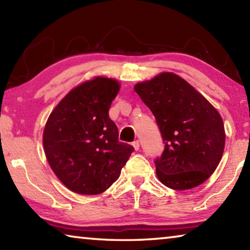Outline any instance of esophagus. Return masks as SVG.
I'll use <instances>...</instances> for the list:
<instances>
[{
	"instance_id": "esophagus-1",
	"label": "esophagus",
	"mask_w": 250,
	"mask_h": 250,
	"mask_svg": "<svg viewBox=\"0 0 250 250\" xmlns=\"http://www.w3.org/2000/svg\"><path fill=\"white\" fill-rule=\"evenodd\" d=\"M132 146H133L135 151H138L139 149H140V143H139V141H134V142L132 143Z\"/></svg>"
}]
</instances>
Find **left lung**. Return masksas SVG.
I'll list each match as a JSON object with an SVG mask.
<instances>
[{"instance_id":"left-lung-1","label":"left lung","mask_w":250,"mask_h":250,"mask_svg":"<svg viewBox=\"0 0 250 250\" xmlns=\"http://www.w3.org/2000/svg\"><path fill=\"white\" fill-rule=\"evenodd\" d=\"M134 90L153 113L166 143L155 160L156 176L172 189H189L208 179L221 162L225 128L221 115L179 75L163 71Z\"/></svg>"}]
</instances>
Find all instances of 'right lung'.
<instances>
[{
    "label": "right lung",
    "mask_w": 250,
    "mask_h": 250,
    "mask_svg": "<svg viewBox=\"0 0 250 250\" xmlns=\"http://www.w3.org/2000/svg\"><path fill=\"white\" fill-rule=\"evenodd\" d=\"M119 90L118 80L96 76L73 88L50 112L43 133L45 155L71 192L104 193L134 150L118 140V128L109 118Z\"/></svg>",
    "instance_id": "add662e5"
}]
</instances>
